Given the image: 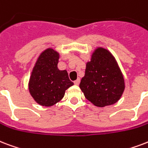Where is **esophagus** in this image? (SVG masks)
<instances>
[{"label":"esophagus","instance_id":"34e87169","mask_svg":"<svg viewBox=\"0 0 148 148\" xmlns=\"http://www.w3.org/2000/svg\"><path fill=\"white\" fill-rule=\"evenodd\" d=\"M74 84H75V85H78L79 84V83H80V79H77L76 81H74Z\"/></svg>","mask_w":148,"mask_h":148}]
</instances>
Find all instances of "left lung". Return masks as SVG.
<instances>
[{"instance_id":"obj_1","label":"left lung","mask_w":148,"mask_h":148,"mask_svg":"<svg viewBox=\"0 0 148 148\" xmlns=\"http://www.w3.org/2000/svg\"><path fill=\"white\" fill-rule=\"evenodd\" d=\"M80 88L92 104L104 107L115 104L121 98L125 89L123 75L112 54L99 47L86 64L84 76Z\"/></svg>"}]
</instances>
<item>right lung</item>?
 Wrapping results in <instances>:
<instances>
[{
    "instance_id": "add662e5",
    "label": "right lung",
    "mask_w": 148,
    "mask_h": 148,
    "mask_svg": "<svg viewBox=\"0 0 148 148\" xmlns=\"http://www.w3.org/2000/svg\"><path fill=\"white\" fill-rule=\"evenodd\" d=\"M60 54L52 48L44 50L34 66L29 79V92L42 106H52L63 99L66 89L74 83L66 70L57 67Z\"/></svg>"
}]
</instances>
